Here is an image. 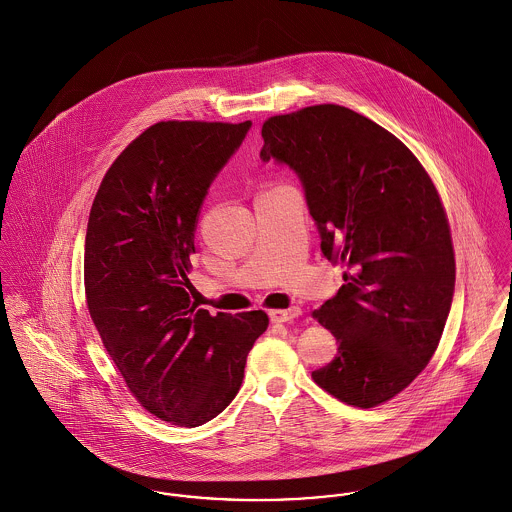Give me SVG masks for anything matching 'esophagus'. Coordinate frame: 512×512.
I'll return each mask as SVG.
<instances>
[{"instance_id": "34e87169", "label": "esophagus", "mask_w": 512, "mask_h": 512, "mask_svg": "<svg viewBox=\"0 0 512 512\" xmlns=\"http://www.w3.org/2000/svg\"><path fill=\"white\" fill-rule=\"evenodd\" d=\"M298 315H302L300 308H288V310H271L269 317L273 323H286V321H292L296 319Z\"/></svg>"}]
</instances>
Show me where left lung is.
<instances>
[{"label": "left lung", "instance_id": "8db88e82", "mask_svg": "<svg viewBox=\"0 0 512 512\" xmlns=\"http://www.w3.org/2000/svg\"><path fill=\"white\" fill-rule=\"evenodd\" d=\"M261 136V159L298 173L323 255L347 269L314 312L339 351L312 378L347 405H382L429 364L452 304L454 245L433 179L392 132L341 105L267 118Z\"/></svg>", "mask_w": 512, "mask_h": 512}]
</instances>
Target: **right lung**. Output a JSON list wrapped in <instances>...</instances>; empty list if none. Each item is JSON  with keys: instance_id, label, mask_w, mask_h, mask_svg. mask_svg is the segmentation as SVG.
I'll return each mask as SVG.
<instances>
[{"instance_id": "1", "label": "right lung", "mask_w": 512, "mask_h": 512, "mask_svg": "<svg viewBox=\"0 0 512 512\" xmlns=\"http://www.w3.org/2000/svg\"><path fill=\"white\" fill-rule=\"evenodd\" d=\"M251 122L161 120L105 173L85 234V300L105 351L136 401L198 427L236 397L267 331L263 310L230 315L191 302L198 210Z\"/></svg>"}]
</instances>
